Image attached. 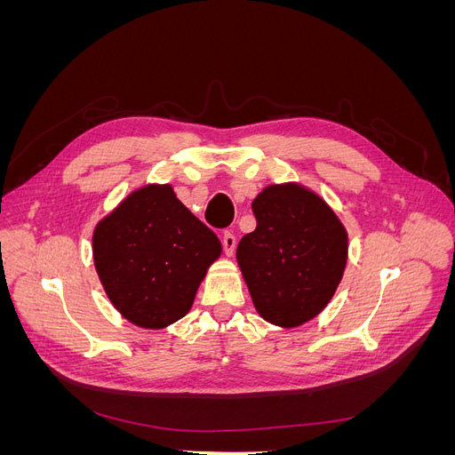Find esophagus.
<instances>
[{"instance_id": "esophagus-1", "label": "esophagus", "mask_w": 455, "mask_h": 455, "mask_svg": "<svg viewBox=\"0 0 455 455\" xmlns=\"http://www.w3.org/2000/svg\"><path fill=\"white\" fill-rule=\"evenodd\" d=\"M222 244H224L226 254L233 256V252H235V246H237V239H235V235H233V233L226 231L224 237H222Z\"/></svg>"}]
</instances>
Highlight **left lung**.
I'll return each instance as SVG.
<instances>
[{"label": "left lung", "instance_id": "1", "mask_svg": "<svg viewBox=\"0 0 455 455\" xmlns=\"http://www.w3.org/2000/svg\"><path fill=\"white\" fill-rule=\"evenodd\" d=\"M256 229L237 261L256 311L292 328L319 315L343 277L347 231L336 212L299 184L269 186L252 201Z\"/></svg>", "mask_w": 455, "mask_h": 455}]
</instances>
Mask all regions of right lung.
Returning <instances> with one entry per match:
<instances>
[{"label": "right lung", "instance_id": "obj_1", "mask_svg": "<svg viewBox=\"0 0 455 455\" xmlns=\"http://www.w3.org/2000/svg\"><path fill=\"white\" fill-rule=\"evenodd\" d=\"M220 252L214 231L169 184L132 191L92 233L94 267L109 301L129 323L149 330L182 319Z\"/></svg>", "mask_w": 455, "mask_h": 455}]
</instances>
